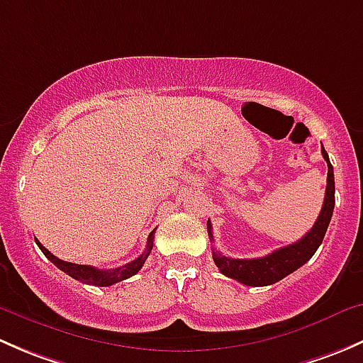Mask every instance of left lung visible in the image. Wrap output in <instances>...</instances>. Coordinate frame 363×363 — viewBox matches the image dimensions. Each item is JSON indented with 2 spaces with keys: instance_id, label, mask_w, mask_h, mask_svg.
<instances>
[{
  "instance_id": "1",
  "label": "left lung",
  "mask_w": 363,
  "mask_h": 363,
  "mask_svg": "<svg viewBox=\"0 0 363 363\" xmlns=\"http://www.w3.org/2000/svg\"><path fill=\"white\" fill-rule=\"evenodd\" d=\"M321 155H323L328 164L327 191H325L323 207H321V212L313 228L302 239L296 240V242L290 244V246L279 247V250L272 251L267 256H262V258H228V256H223L219 251L212 250V258H214V263L218 265L219 272L225 274L226 277H232V279L246 284V286H269V284H274L283 279V277L290 276L291 272L300 269L307 259H311V256L316 252L320 244L323 242V237L327 233L328 225H330L335 205L334 167L330 164V160H328V155L323 149V145H321ZM207 230L211 240H214L212 239L211 221L207 223Z\"/></svg>"
}]
</instances>
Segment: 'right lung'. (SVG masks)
Wrapping results in <instances>:
<instances>
[{
  "instance_id": "1",
  "label": "right lung",
  "mask_w": 363,
  "mask_h": 363,
  "mask_svg": "<svg viewBox=\"0 0 363 363\" xmlns=\"http://www.w3.org/2000/svg\"><path fill=\"white\" fill-rule=\"evenodd\" d=\"M152 240H155V232L149 233L147 247H145V251L142 252L138 258H135L133 262L126 263V265L119 267V269H113V270H100V269H94V267H91V265H77V263L63 262V259L56 258V256H54L49 250H45V247H43L38 240H36V244H38V247L42 250L43 255H45L47 258H49L50 262L57 267V269L63 270L65 274H68V276L73 277V279L80 281V283H84V284H91V286H112V284L119 283V281H124V279H128V277L135 276V274L142 269V265H144L145 259H147V256H149V252H151V250H152Z\"/></svg>"
}]
</instances>
